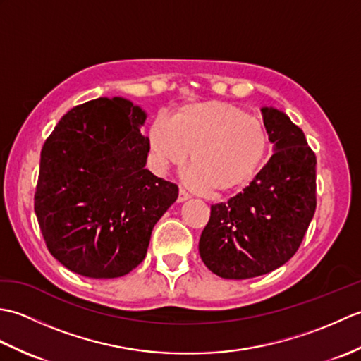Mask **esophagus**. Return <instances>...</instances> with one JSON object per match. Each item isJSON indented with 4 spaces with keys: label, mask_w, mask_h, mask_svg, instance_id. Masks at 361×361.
I'll use <instances>...</instances> for the list:
<instances>
[{
    "label": "esophagus",
    "mask_w": 361,
    "mask_h": 361,
    "mask_svg": "<svg viewBox=\"0 0 361 361\" xmlns=\"http://www.w3.org/2000/svg\"><path fill=\"white\" fill-rule=\"evenodd\" d=\"M188 198H190V194L188 192L186 189L180 188V190H178V202H180V203H181V202H186Z\"/></svg>",
    "instance_id": "34e87169"
}]
</instances>
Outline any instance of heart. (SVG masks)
Returning <instances> with one entry per match:
<instances>
[{"label":"heart","mask_w":361,"mask_h":361,"mask_svg":"<svg viewBox=\"0 0 361 361\" xmlns=\"http://www.w3.org/2000/svg\"><path fill=\"white\" fill-rule=\"evenodd\" d=\"M149 145L161 169L180 167L190 155V185L226 194L256 178L271 141L260 119L228 102L206 101L181 106L169 122L157 119L149 130Z\"/></svg>","instance_id":"heart-1"}]
</instances>
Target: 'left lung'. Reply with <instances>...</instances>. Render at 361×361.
<instances>
[{
    "mask_svg": "<svg viewBox=\"0 0 361 361\" xmlns=\"http://www.w3.org/2000/svg\"><path fill=\"white\" fill-rule=\"evenodd\" d=\"M273 155L250 186L211 206L198 251L225 279H250L293 257L317 208V157L286 113L262 106Z\"/></svg>",
    "mask_w": 361,
    "mask_h": 361,
    "instance_id": "1",
    "label": "left lung"
}]
</instances>
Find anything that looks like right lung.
I'll list each match as a JSON object with an SVG mask.
<instances>
[{
	"label": "right lung",
	"mask_w": 361,
	"mask_h": 361,
	"mask_svg": "<svg viewBox=\"0 0 361 361\" xmlns=\"http://www.w3.org/2000/svg\"><path fill=\"white\" fill-rule=\"evenodd\" d=\"M145 118L124 97H99L68 111L44 141L34 209L68 270L94 279L130 273L178 198V186L145 169Z\"/></svg>",
	"instance_id": "1"
}]
</instances>
